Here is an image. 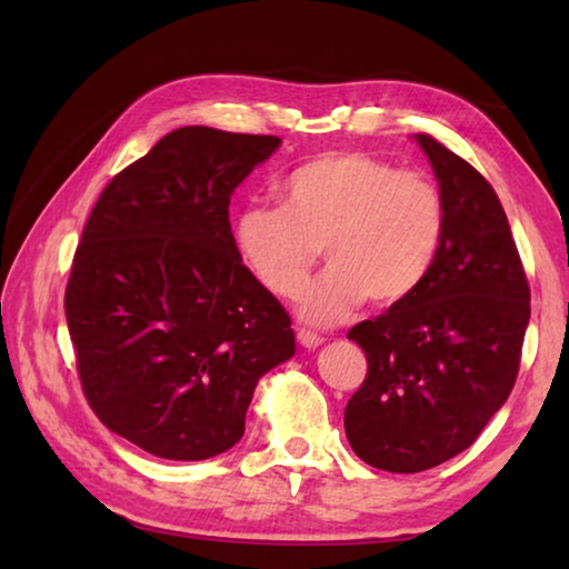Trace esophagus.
Instances as JSON below:
<instances>
[{
  "mask_svg": "<svg viewBox=\"0 0 569 569\" xmlns=\"http://www.w3.org/2000/svg\"><path fill=\"white\" fill-rule=\"evenodd\" d=\"M296 339H298V343L303 346V349H319V346L323 343V339L319 333H313V331H306V329H298V333H296Z\"/></svg>",
  "mask_w": 569,
  "mask_h": 569,
  "instance_id": "obj_1",
  "label": "esophagus"
}]
</instances>
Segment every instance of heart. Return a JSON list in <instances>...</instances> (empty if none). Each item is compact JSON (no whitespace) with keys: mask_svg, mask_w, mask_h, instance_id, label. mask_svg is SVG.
Here are the masks:
<instances>
[{"mask_svg":"<svg viewBox=\"0 0 569 569\" xmlns=\"http://www.w3.org/2000/svg\"><path fill=\"white\" fill-rule=\"evenodd\" d=\"M447 208L435 180L366 152H323L281 180V208L236 220L238 253L266 291L298 298L321 248L329 268L301 301L308 323L333 326L371 298L397 306L435 268Z\"/></svg>","mask_w":569,"mask_h":569,"instance_id":"heart-1","label":"heart"}]
</instances>
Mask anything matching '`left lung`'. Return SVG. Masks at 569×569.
I'll list each match as a JSON object with an SVG mask.
<instances>
[{
  "instance_id": "1",
  "label": "left lung",
  "mask_w": 569,
  "mask_h": 569,
  "mask_svg": "<svg viewBox=\"0 0 569 569\" xmlns=\"http://www.w3.org/2000/svg\"><path fill=\"white\" fill-rule=\"evenodd\" d=\"M447 208L419 291L349 339L369 361L343 427L366 465L413 475L475 445L515 387L529 286L495 188L429 134H417Z\"/></svg>"
}]
</instances>
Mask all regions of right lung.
Instances as JSON below:
<instances>
[{
    "instance_id": "obj_1",
    "label": "right lung",
    "mask_w": 569,
    "mask_h": 569,
    "mask_svg": "<svg viewBox=\"0 0 569 569\" xmlns=\"http://www.w3.org/2000/svg\"><path fill=\"white\" fill-rule=\"evenodd\" d=\"M273 134L190 124L110 180L82 230L64 293L92 411L176 461L223 455L256 383L296 353L291 319L238 253L228 206Z\"/></svg>"
}]
</instances>
